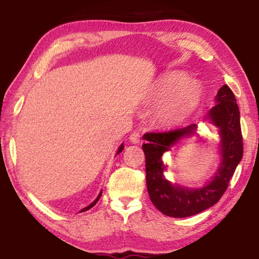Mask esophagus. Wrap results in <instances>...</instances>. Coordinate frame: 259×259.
<instances>
[{
    "mask_svg": "<svg viewBox=\"0 0 259 259\" xmlns=\"http://www.w3.org/2000/svg\"><path fill=\"white\" fill-rule=\"evenodd\" d=\"M129 140L133 144H139L140 143V135L138 133H133L130 135Z\"/></svg>",
    "mask_w": 259,
    "mask_h": 259,
    "instance_id": "obj_1",
    "label": "esophagus"
}]
</instances>
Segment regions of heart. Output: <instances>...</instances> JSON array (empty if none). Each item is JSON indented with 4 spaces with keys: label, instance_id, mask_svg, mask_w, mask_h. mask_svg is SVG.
Instances as JSON below:
<instances>
[{
    "label": "heart",
    "instance_id": "obj_1",
    "mask_svg": "<svg viewBox=\"0 0 259 259\" xmlns=\"http://www.w3.org/2000/svg\"><path fill=\"white\" fill-rule=\"evenodd\" d=\"M151 98L161 104L156 107L154 121L162 128H174L193 115L203 98V88L187 73L172 71L157 78Z\"/></svg>",
    "mask_w": 259,
    "mask_h": 259
}]
</instances>
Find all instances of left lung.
Segmentation results:
<instances>
[{"label": "left lung", "mask_w": 259, "mask_h": 259, "mask_svg": "<svg viewBox=\"0 0 259 259\" xmlns=\"http://www.w3.org/2000/svg\"><path fill=\"white\" fill-rule=\"evenodd\" d=\"M214 106L203 119L212 124L219 135V163L216 171L203 185L186 186L172 184L164 176L163 154L171 151L183 138L196 134L198 124L163 134H147L143 144L146 165L148 195L155 208L165 216L185 218L194 216L216 204L224 194L236 166L243 155L240 112L234 94L226 84L218 90Z\"/></svg>", "instance_id": "obj_1"}]
</instances>
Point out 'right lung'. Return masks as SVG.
<instances>
[{
    "label": "right lung",
    "mask_w": 259,
    "mask_h": 259,
    "mask_svg": "<svg viewBox=\"0 0 259 259\" xmlns=\"http://www.w3.org/2000/svg\"><path fill=\"white\" fill-rule=\"evenodd\" d=\"M123 148H124V144H123V143H122V144H121V145L119 146V148H117V151H116V154H115V155H117V154H120V153H121L122 151H123ZM102 193H103V190L99 192V194H98V196H97V198H96V200L94 201V202H91V203H90L89 205H88V207H85V208H83V209L81 210V211H80V212H83V211H87V210H89L90 208H93V207H94V205H95L96 203H97V202H98V201H99V199H100V196H102Z\"/></svg>",
    "instance_id": "obj_1"
}]
</instances>
